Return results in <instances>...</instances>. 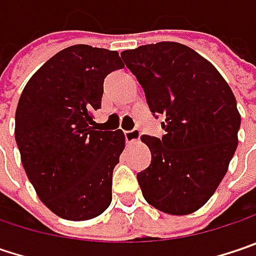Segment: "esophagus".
<instances>
[{
    "label": "esophagus",
    "mask_w": 256,
    "mask_h": 256,
    "mask_svg": "<svg viewBox=\"0 0 256 256\" xmlns=\"http://www.w3.org/2000/svg\"><path fill=\"white\" fill-rule=\"evenodd\" d=\"M124 136H125V141H126V142H134V141L140 140L141 132H140L138 128H134V130H131V131H125Z\"/></svg>",
    "instance_id": "obj_1"
}]
</instances>
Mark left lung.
Returning a JSON list of instances; mask_svg holds the SVG:
<instances>
[{
	"label": "left lung",
	"instance_id": "8db88e82",
	"mask_svg": "<svg viewBox=\"0 0 256 256\" xmlns=\"http://www.w3.org/2000/svg\"><path fill=\"white\" fill-rule=\"evenodd\" d=\"M144 88L162 138H141L152 163L137 174L146 201L184 216L201 208L228 172L238 147L240 115L222 74L194 49L176 42L138 46L120 54Z\"/></svg>",
	"mask_w": 256,
	"mask_h": 256
}]
</instances>
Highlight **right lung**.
<instances>
[{
  "label": "right lung",
  "instance_id": "obj_1",
  "mask_svg": "<svg viewBox=\"0 0 256 256\" xmlns=\"http://www.w3.org/2000/svg\"><path fill=\"white\" fill-rule=\"evenodd\" d=\"M124 68L116 50L74 45L46 61L16 110V142L28 180L50 211L66 220L98 217L112 201V174L124 132L100 131L103 82Z\"/></svg>",
  "mask_w": 256,
  "mask_h": 256
}]
</instances>
